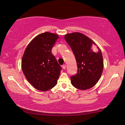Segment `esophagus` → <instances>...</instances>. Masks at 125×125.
I'll use <instances>...</instances> for the list:
<instances>
[{
	"label": "esophagus",
	"instance_id": "1",
	"mask_svg": "<svg viewBox=\"0 0 125 125\" xmlns=\"http://www.w3.org/2000/svg\"><path fill=\"white\" fill-rule=\"evenodd\" d=\"M66 67H67V65H66V64H63L62 65V68L63 69H65Z\"/></svg>",
	"mask_w": 125,
	"mask_h": 125
}]
</instances>
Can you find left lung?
<instances>
[{"label":"left lung","instance_id":"obj_1","mask_svg":"<svg viewBox=\"0 0 125 125\" xmlns=\"http://www.w3.org/2000/svg\"><path fill=\"white\" fill-rule=\"evenodd\" d=\"M64 39L75 56L78 70L71 76L73 85L79 90H87L94 86L100 79L104 63L102 52L94 41L84 34L75 32L66 34Z\"/></svg>","mask_w":125,"mask_h":125}]
</instances>
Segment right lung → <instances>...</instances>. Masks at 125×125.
I'll return each instance as SVG.
<instances>
[{
  "label": "right lung",
  "mask_w": 125,
  "mask_h": 125,
  "mask_svg": "<svg viewBox=\"0 0 125 125\" xmlns=\"http://www.w3.org/2000/svg\"><path fill=\"white\" fill-rule=\"evenodd\" d=\"M57 34L41 33L34 38L26 47L21 61L23 73L37 90L48 91L57 83L61 66L52 52L58 39Z\"/></svg>",
  "instance_id": "right-lung-1"
}]
</instances>
